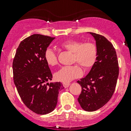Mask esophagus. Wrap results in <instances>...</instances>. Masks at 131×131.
Returning a JSON list of instances; mask_svg holds the SVG:
<instances>
[{"instance_id":"esophagus-1","label":"esophagus","mask_w":131,"mask_h":131,"mask_svg":"<svg viewBox=\"0 0 131 131\" xmlns=\"http://www.w3.org/2000/svg\"><path fill=\"white\" fill-rule=\"evenodd\" d=\"M63 86H64V88H68V87H69L70 84H69V83H63Z\"/></svg>"}]
</instances>
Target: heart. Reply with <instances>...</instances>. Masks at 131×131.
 <instances>
[{"label":"heart","mask_w":131,"mask_h":131,"mask_svg":"<svg viewBox=\"0 0 131 131\" xmlns=\"http://www.w3.org/2000/svg\"><path fill=\"white\" fill-rule=\"evenodd\" d=\"M63 48L73 53V63H79L88 70L96 63L98 57V49L95 43L92 42H83L77 40H68L61 44ZM44 59L48 65L54 67L58 64L56 52L51 49H47L44 52ZM82 75V70L79 65L62 67L56 72L54 77L56 80L67 83Z\"/></svg>","instance_id":"obj_1"}]
</instances>
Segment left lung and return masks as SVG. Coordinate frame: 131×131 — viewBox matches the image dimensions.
I'll use <instances>...</instances> for the list:
<instances>
[{
  "label": "left lung",
  "instance_id": "8db88e82",
  "mask_svg": "<svg viewBox=\"0 0 131 131\" xmlns=\"http://www.w3.org/2000/svg\"><path fill=\"white\" fill-rule=\"evenodd\" d=\"M89 33L96 40L98 57L88 75L77 81L82 87L78 101L83 110L94 112L103 106L113 96L119 68L112 43L103 35Z\"/></svg>",
  "mask_w": 131,
  "mask_h": 131
}]
</instances>
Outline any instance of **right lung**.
Listing matches in <instances>:
<instances>
[{
    "instance_id": "obj_1",
    "label": "right lung",
    "mask_w": 131,
    "mask_h": 131,
    "mask_svg": "<svg viewBox=\"0 0 131 131\" xmlns=\"http://www.w3.org/2000/svg\"><path fill=\"white\" fill-rule=\"evenodd\" d=\"M54 37L34 34L19 43L13 62V79L24 104L34 113L52 112L58 103L61 82L48 83L52 75L44 52Z\"/></svg>"
}]
</instances>
